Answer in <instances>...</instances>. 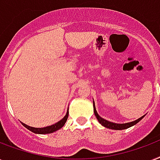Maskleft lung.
<instances>
[{
	"label": "left lung",
	"instance_id": "obj_1",
	"mask_svg": "<svg viewBox=\"0 0 160 160\" xmlns=\"http://www.w3.org/2000/svg\"><path fill=\"white\" fill-rule=\"evenodd\" d=\"M93 107H94V113H95V116L96 118H97V120L100 123L102 124V126L106 127L107 128L113 129V130H123V129H127L130 128V127H132L135 124H137L139 121H141L142 118H144V116H142L140 118L137 119V120L133 121V122H127V123H114V122H109V121L106 120L104 118H101L98 113L96 112V107H95V102H93Z\"/></svg>",
	"mask_w": 160,
	"mask_h": 160
}]
</instances>
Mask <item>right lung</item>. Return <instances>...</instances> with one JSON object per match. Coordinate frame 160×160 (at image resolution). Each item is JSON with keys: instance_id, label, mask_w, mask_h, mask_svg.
Wrapping results in <instances>:
<instances>
[{"instance_id": "obj_1", "label": "right lung", "mask_w": 160, "mask_h": 160, "mask_svg": "<svg viewBox=\"0 0 160 160\" xmlns=\"http://www.w3.org/2000/svg\"><path fill=\"white\" fill-rule=\"evenodd\" d=\"M68 116H69V110L67 112L66 115L64 116L63 119H61L60 121H58V122L51 125V126H48L45 127V128H32V127L28 126L25 123L22 122L23 126L25 127L26 128H28V130H30L31 132H34V133H38V134H47V133H52L53 132L58 131V129H60L61 128H63L64 125L66 122L67 119H68Z\"/></svg>"}]
</instances>
